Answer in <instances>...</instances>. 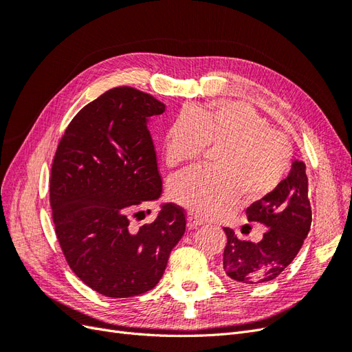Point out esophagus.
I'll return each mask as SVG.
<instances>
[{"mask_svg": "<svg viewBox=\"0 0 352 352\" xmlns=\"http://www.w3.org/2000/svg\"><path fill=\"white\" fill-rule=\"evenodd\" d=\"M186 221H188V229H195V228L201 226L202 223H204V219H201V217L192 214V212H189L188 217H186Z\"/></svg>", "mask_w": 352, "mask_h": 352, "instance_id": "34e87169", "label": "esophagus"}]
</instances>
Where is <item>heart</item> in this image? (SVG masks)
Segmentation results:
<instances>
[{
    "instance_id": "b5f03b06",
    "label": "heart",
    "mask_w": 352,
    "mask_h": 352,
    "mask_svg": "<svg viewBox=\"0 0 352 352\" xmlns=\"http://www.w3.org/2000/svg\"><path fill=\"white\" fill-rule=\"evenodd\" d=\"M204 146L217 150L210 164L212 172L188 173L170 186L176 204L201 217H214L232 207L239 192L248 199L269 195L282 182L292 158L287 138L242 101L192 105L163 136L170 167L195 162Z\"/></svg>"
}]
</instances>
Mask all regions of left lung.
Listing matches in <instances>:
<instances>
[{
  "label": "left lung",
  "instance_id": "1",
  "mask_svg": "<svg viewBox=\"0 0 352 352\" xmlns=\"http://www.w3.org/2000/svg\"><path fill=\"white\" fill-rule=\"evenodd\" d=\"M248 221L264 225L258 242L241 241L225 228L228 243L223 252V270L238 283L270 282L289 265L301 250L311 228V206L308 199L305 164L292 162L287 176L273 192L247 208Z\"/></svg>",
  "mask_w": 352,
  "mask_h": 352
}]
</instances>
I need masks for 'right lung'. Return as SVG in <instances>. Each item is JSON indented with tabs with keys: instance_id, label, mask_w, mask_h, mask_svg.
I'll return each mask as SVG.
<instances>
[{
	"instance_id": "obj_1",
	"label": "right lung",
	"mask_w": 352,
	"mask_h": 352,
	"mask_svg": "<svg viewBox=\"0 0 352 352\" xmlns=\"http://www.w3.org/2000/svg\"><path fill=\"white\" fill-rule=\"evenodd\" d=\"M164 111L150 94L113 88L73 117L52 162L50 202L60 247L74 274L105 296L153 289L185 233L184 210L172 202L150 225L136 229L129 220L163 194L148 123Z\"/></svg>"
}]
</instances>
